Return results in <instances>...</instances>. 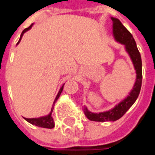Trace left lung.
I'll return each mask as SVG.
<instances>
[{
  "instance_id": "8db88e82",
  "label": "left lung",
  "mask_w": 155,
  "mask_h": 155,
  "mask_svg": "<svg viewBox=\"0 0 155 155\" xmlns=\"http://www.w3.org/2000/svg\"><path fill=\"white\" fill-rule=\"evenodd\" d=\"M112 21V35L117 42L124 45L125 50L129 55L136 71V80L133 89L129 94L113 108L106 111L92 112L84 107V112L86 117L95 122H114L121 118L127 111L134 105L138 98L142 85V59L140 53L138 52L137 44L130 32L124 27L117 18L111 17Z\"/></svg>"
}]
</instances>
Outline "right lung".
<instances>
[{"mask_svg": "<svg viewBox=\"0 0 155 155\" xmlns=\"http://www.w3.org/2000/svg\"><path fill=\"white\" fill-rule=\"evenodd\" d=\"M33 26V23H32L30 27L28 28H25L22 32H21V36H20V39L18 41V43L17 44H18L20 43V41H21V38L23 36V34H24L25 32H28V30L32 28V27ZM64 84L60 87L59 89V92L57 94V96L55 97L54 99V103H53V107H52V109H51V111L46 116H44V117H38V118H26L24 117V119L27 121V122H28L29 123H31L32 125H35V126H38V127H44V128H53V127H54V118H53V117H52V111H53V109L54 107V104L55 102L57 101V100L59 99V97L61 95V93L63 91V88H64Z\"/></svg>", "mask_w": 155, "mask_h": 155, "instance_id": "obj_1", "label": "right lung"}]
</instances>
